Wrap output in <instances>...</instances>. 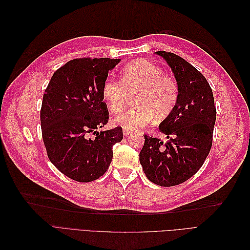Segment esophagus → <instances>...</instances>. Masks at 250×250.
Segmentation results:
<instances>
[{
	"label": "esophagus",
	"instance_id": "esophagus-1",
	"mask_svg": "<svg viewBox=\"0 0 250 250\" xmlns=\"http://www.w3.org/2000/svg\"><path fill=\"white\" fill-rule=\"evenodd\" d=\"M131 133V130H128V129H123V134L124 135H128V134H130Z\"/></svg>",
	"mask_w": 250,
	"mask_h": 250
}]
</instances>
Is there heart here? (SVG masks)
<instances>
[{
  "label": "heart",
  "instance_id": "1",
  "mask_svg": "<svg viewBox=\"0 0 250 250\" xmlns=\"http://www.w3.org/2000/svg\"><path fill=\"white\" fill-rule=\"evenodd\" d=\"M133 94L135 106L113 119L117 125L128 130L145 127L153 116L157 121L168 118L176 107L179 87L177 81L160 66L139 59L124 67L120 81L108 77L102 85V97L112 112L122 110L128 95Z\"/></svg>",
  "mask_w": 250,
  "mask_h": 250
}]
</instances>
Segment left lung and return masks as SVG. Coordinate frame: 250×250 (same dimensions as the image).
<instances>
[{
	"label": "left lung",
	"instance_id": "8db88e82",
	"mask_svg": "<svg viewBox=\"0 0 250 250\" xmlns=\"http://www.w3.org/2000/svg\"><path fill=\"white\" fill-rule=\"evenodd\" d=\"M176 78L179 98L175 109L158 126L169 139L144 134L140 163L155 185L173 187L185 183L202 167L213 144L216 106L213 90L203 75L171 52L157 51Z\"/></svg>",
	"mask_w": 250,
	"mask_h": 250
}]
</instances>
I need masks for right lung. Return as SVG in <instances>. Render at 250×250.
<instances>
[{
  "mask_svg": "<svg viewBox=\"0 0 250 250\" xmlns=\"http://www.w3.org/2000/svg\"><path fill=\"white\" fill-rule=\"evenodd\" d=\"M120 59H72L53 74L44 90L41 124L51 163L79 183H89L107 171L112 146L123 140L122 127L97 132L108 122L102 85ZM95 134V138H90Z\"/></svg>",
  "mask_w": 250,
  "mask_h": 250,
  "instance_id": "obj_1",
  "label": "right lung"
}]
</instances>
